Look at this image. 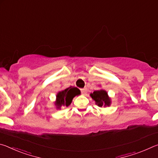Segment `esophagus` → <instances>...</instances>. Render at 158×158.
<instances>
[{
  "mask_svg": "<svg viewBox=\"0 0 158 158\" xmlns=\"http://www.w3.org/2000/svg\"><path fill=\"white\" fill-rule=\"evenodd\" d=\"M81 91L82 93V94L85 95V94H86V93H87V89H85V88H84V89H81Z\"/></svg>",
  "mask_w": 158,
  "mask_h": 158,
  "instance_id": "esophagus-1",
  "label": "esophagus"
}]
</instances>
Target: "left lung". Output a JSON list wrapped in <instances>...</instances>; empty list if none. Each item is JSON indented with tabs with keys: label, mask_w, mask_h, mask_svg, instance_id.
Returning <instances> with one entry per match:
<instances>
[{
	"label": "left lung",
	"mask_w": 158,
	"mask_h": 158,
	"mask_svg": "<svg viewBox=\"0 0 158 158\" xmlns=\"http://www.w3.org/2000/svg\"><path fill=\"white\" fill-rule=\"evenodd\" d=\"M90 96L95 101L96 105L100 107H106L111 104V98L108 95V93L104 89L95 90L90 94Z\"/></svg>",
	"instance_id": "1"
}]
</instances>
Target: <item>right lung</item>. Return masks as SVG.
Listing matches in <instances>:
<instances>
[{
  "label": "right lung",
  "mask_w": 158,
  "mask_h": 158,
  "mask_svg": "<svg viewBox=\"0 0 158 158\" xmlns=\"http://www.w3.org/2000/svg\"><path fill=\"white\" fill-rule=\"evenodd\" d=\"M81 94V91L77 87L70 86L58 92L54 105L56 109H60L61 106H68L72 103L73 98Z\"/></svg>",
  "instance_id": "right-lung-1"
}]
</instances>
